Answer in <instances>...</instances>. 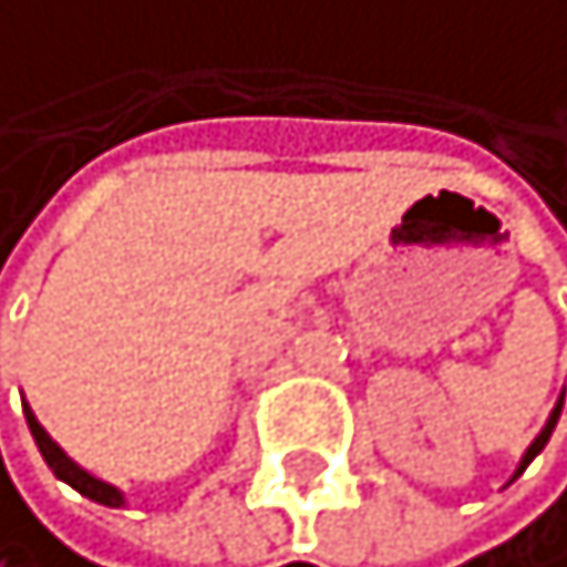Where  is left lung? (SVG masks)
I'll return each mask as SVG.
<instances>
[{
	"label": "left lung",
	"mask_w": 567,
	"mask_h": 567,
	"mask_svg": "<svg viewBox=\"0 0 567 567\" xmlns=\"http://www.w3.org/2000/svg\"><path fill=\"white\" fill-rule=\"evenodd\" d=\"M561 404H565V390H561V396H557V404H554V411H550V419H546V426L539 430V436H535V441L528 444V452H525V458H520V466H517L514 477H520V473H525V466L532 463L535 455L543 452L546 441H550V433H554V426H557V419H561Z\"/></svg>",
	"instance_id": "obj_1"
}]
</instances>
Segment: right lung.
<instances>
[{
	"label": "right lung",
	"mask_w": 567,
	"mask_h": 567,
	"mask_svg": "<svg viewBox=\"0 0 567 567\" xmlns=\"http://www.w3.org/2000/svg\"><path fill=\"white\" fill-rule=\"evenodd\" d=\"M24 419H28V430H32L42 458H47V466L53 470V477H61L64 484H72V488H75L79 495H86V499H94V503H101V506H123V503H126L120 488H112V484L97 481L94 473H86L79 463H72V458H68V455L61 452V447H58V441H53V436L39 426L35 411L28 408V404H24Z\"/></svg>",
	"instance_id": "right-lung-1"
}]
</instances>
